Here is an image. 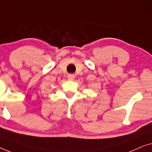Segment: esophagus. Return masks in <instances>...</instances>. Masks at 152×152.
<instances>
[{
  "label": "esophagus",
  "instance_id": "obj_1",
  "mask_svg": "<svg viewBox=\"0 0 152 152\" xmlns=\"http://www.w3.org/2000/svg\"><path fill=\"white\" fill-rule=\"evenodd\" d=\"M74 78H75V76H74V74H68L67 79L69 80H74Z\"/></svg>",
  "mask_w": 152,
  "mask_h": 152
}]
</instances>
